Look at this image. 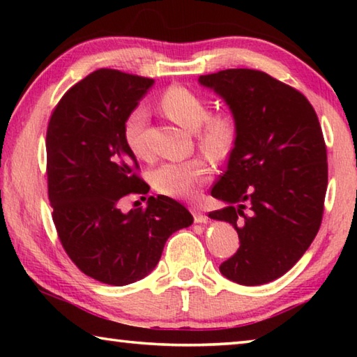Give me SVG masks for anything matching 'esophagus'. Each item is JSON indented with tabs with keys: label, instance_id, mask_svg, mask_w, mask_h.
<instances>
[{
	"label": "esophagus",
	"instance_id": "obj_1",
	"mask_svg": "<svg viewBox=\"0 0 357 357\" xmlns=\"http://www.w3.org/2000/svg\"><path fill=\"white\" fill-rule=\"evenodd\" d=\"M190 211H192V215H193V220H195V223H204V222L208 220L206 214H204L200 208L192 206Z\"/></svg>",
	"mask_w": 357,
	"mask_h": 357
}]
</instances>
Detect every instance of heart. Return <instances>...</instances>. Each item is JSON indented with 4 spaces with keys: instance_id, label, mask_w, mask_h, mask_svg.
Segmentation results:
<instances>
[{
    "instance_id": "heart-1",
    "label": "heart",
    "mask_w": 357,
    "mask_h": 357,
    "mask_svg": "<svg viewBox=\"0 0 357 357\" xmlns=\"http://www.w3.org/2000/svg\"><path fill=\"white\" fill-rule=\"evenodd\" d=\"M159 105L168 118L189 130H195L198 148L217 162L225 160L238 138V119L229 108L209 113L206 99L183 84H172L159 98ZM148 113L135 107L124 119L123 135L126 144L138 159H148L149 149L144 140ZM213 178V167L204 155L165 162L151 172V184L162 195L193 200L202 187Z\"/></svg>"
}]
</instances>
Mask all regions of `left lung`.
<instances>
[{
  "label": "left lung",
  "mask_w": 357,
  "mask_h": 357,
  "mask_svg": "<svg viewBox=\"0 0 357 357\" xmlns=\"http://www.w3.org/2000/svg\"><path fill=\"white\" fill-rule=\"evenodd\" d=\"M238 119L227 172L211 195L227 206L211 219L231 223L239 249L220 273L239 285L279 279L309 249L321 225L328 153L315 110L298 89L261 70L200 75Z\"/></svg>",
  "instance_id": "left-lung-1"
}]
</instances>
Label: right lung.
<instances>
[{
    "instance_id": "right-lung-1",
    "label": "right lung",
    "mask_w": 357,
    "mask_h": 357,
    "mask_svg": "<svg viewBox=\"0 0 357 357\" xmlns=\"http://www.w3.org/2000/svg\"><path fill=\"white\" fill-rule=\"evenodd\" d=\"M153 83L116 69L94 70L63 96L48 121V200L58 238L83 274L107 285L146 277L167 239L193 222L165 195L149 197L144 209H119L121 198L149 190L123 126Z\"/></svg>"
}]
</instances>
